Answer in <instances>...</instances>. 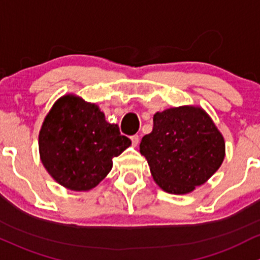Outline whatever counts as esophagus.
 Masks as SVG:
<instances>
[{
	"instance_id": "esophagus-1",
	"label": "esophagus",
	"mask_w": 260,
	"mask_h": 260,
	"mask_svg": "<svg viewBox=\"0 0 260 260\" xmlns=\"http://www.w3.org/2000/svg\"><path fill=\"white\" fill-rule=\"evenodd\" d=\"M130 139H131V143H133L134 146L138 145L139 140H140V138H139V135H133Z\"/></svg>"
}]
</instances>
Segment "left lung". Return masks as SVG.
<instances>
[{"mask_svg":"<svg viewBox=\"0 0 260 260\" xmlns=\"http://www.w3.org/2000/svg\"><path fill=\"white\" fill-rule=\"evenodd\" d=\"M140 152L160 188L186 194L219 169L225 145L207 112L183 106L154 115V127L141 139Z\"/></svg>","mask_w":260,"mask_h":260,"instance_id":"obj_1","label":"left lung"}]
</instances>
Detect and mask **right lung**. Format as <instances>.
<instances>
[{
  "mask_svg": "<svg viewBox=\"0 0 260 260\" xmlns=\"http://www.w3.org/2000/svg\"><path fill=\"white\" fill-rule=\"evenodd\" d=\"M131 145L95 104L63 96L52 106L39 136L41 161L58 184L71 190L95 188L112 159Z\"/></svg>",
  "mask_w": 260,
  "mask_h": 260,
  "instance_id": "1",
  "label": "right lung"
}]
</instances>
